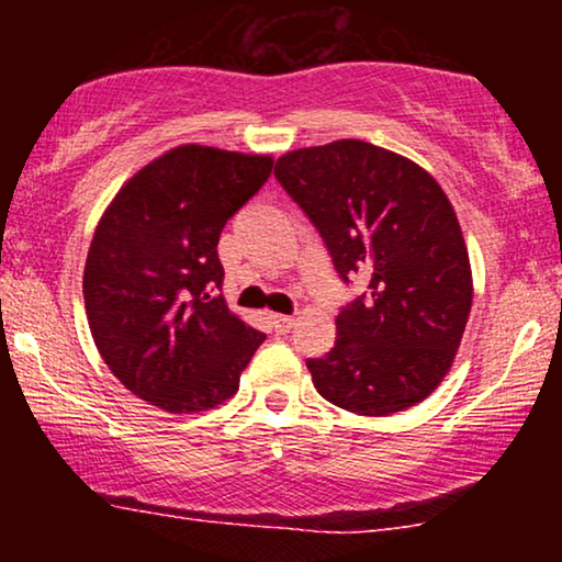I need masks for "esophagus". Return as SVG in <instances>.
Here are the masks:
<instances>
[{
    "instance_id": "obj_1",
    "label": "esophagus",
    "mask_w": 562,
    "mask_h": 562,
    "mask_svg": "<svg viewBox=\"0 0 562 562\" xmlns=\"http://www.w3.org/2000/svg\"><path fill=\"white\" fill-rule=\"evenodd\" d=\"M271 327H273L279 335L289 333V329L294 327V317H289V314H271Z\"/></svg>"
}]
</instances>
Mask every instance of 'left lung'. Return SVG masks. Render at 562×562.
I'll return each mask as SVG.
<instances>
[{
    "mask_svg": "<svg viewBox=\"0 0 562 562\" xmlns=\"http://www.w3.org/2000/svg\"><path fill=\"white\" fill-rule=\"evenodd\" d=\"M273 173L342 283L368 281L337 314L335 348L306 360L314 389L366 417L422 402L452 366L473 302L465 240L440 183L363 140L286 153Z\"/></svg>",
    "mask_w": 562,
    "mask_h": 562,
    "instance_id": "obj_1",
    "label": "left lung"
}]
</instances>
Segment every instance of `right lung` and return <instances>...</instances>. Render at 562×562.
Returning <instances> with one entry per match:
<instances>
[{"instance_id":"right-lung-1","label":"right lung","mask_w":562,"mask_h":562,"mask_svg":"<svg viewBox=\"0 0 562 562\" xmlns=\"http://www.w3.org/2000/svg\"><path fill=\"white\" fill-rule=\"evenodd\" d=\"M271 168L268 156L181 145L137 171L104 212L83 302L104 363L135 396L183 414L240 386L266 335L227 310L217 243Z\"/></svg>"}]
</instances>
